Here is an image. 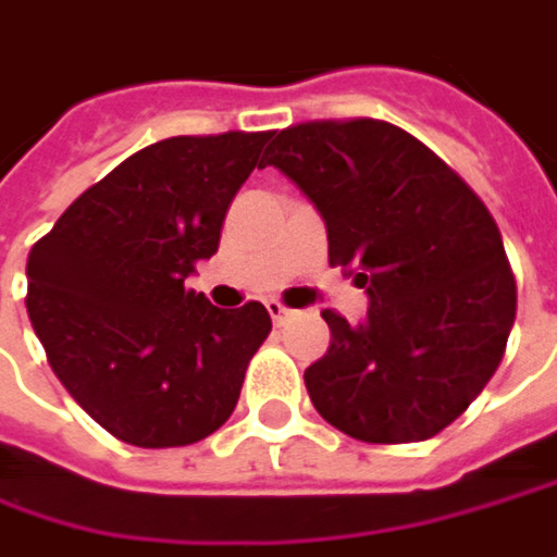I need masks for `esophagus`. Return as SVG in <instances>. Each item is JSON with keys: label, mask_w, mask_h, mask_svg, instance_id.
I'll return each instance as SVG.
<instances>
[{"label": "esophagus", "mask_w": 557, "mask_h": 557, "mask_svg": "<svg viewBox=\"0 0 557 557\" xmlns=\"http://www.w3.org/2000/svg\"><path fill=\"white\" fill-rule=\"evenodd\" d=\"M268 311H271V318H274V321H286V318H289V314H293V311L286 309V306H283V302H280V299H271V302H268Z\"/></svg>", "instance_id": "1"}]
</instances>
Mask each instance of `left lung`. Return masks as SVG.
<instances>
[{
    "label": "left lung",
    "instance_id": "1",
    "mask_svg": "<svg viewBox=\"0 0 557 557\" xmlns=\"http://www.w3.org/2000/svg\"><path fill=\"white\" fill-rule=\"evenodd\" d=\"M264 166L324 216L327 261L372 306L334 309L306 369L314 409L369 444L425 442L473 404L505 359L517 283L495 216L435 150L384 119H311L271 135Z\"/></svg>",
    "mask_w": 557,
    "mask_h": 557
}]
</instances>
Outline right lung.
I'll use <instances>...</instances> for the list:
<instances>
[{
	"label": "right lung",
	"mask_w": 557,
	"mask_h": 557,
	"mask_svg": "<svg viewBox=\"0 0 557 557\" xmlns=\"http://www.w3.org/2000/svg\"><path fill=\"white\" fill-rule=\"evenodd\" d=\"M274 132L148 145L82 191L27 255V314L78 407L135 447L213 435L271 334L261 302L216 309L185 286Z\"/></svg>",
	"instance_id": "right-lung-1"
}]
</instances>
